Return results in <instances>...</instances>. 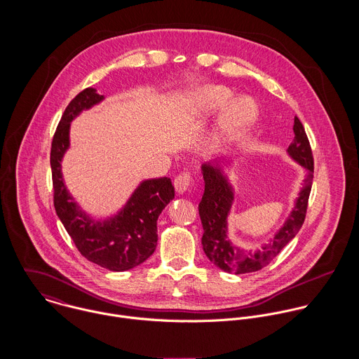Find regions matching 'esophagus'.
<instances>
[{
  "mask_svg": "<svg viewBox=\"0 0 359 359\" xmlns=\"http://www.w3.org/2000/svg\"><path fill=\"white\" fill-rule=\"evenodd\" d=\"M174 187H175L177 194H180V195L185 194V192L192 187V177H191V174H188V172L180 174V175L174 180Z\"/></svg>",
  "mask_w": 359,
  "mask_h": 359,
  "instance_id": "obj_1",
  "label": "esophagus"
}]
</instances>
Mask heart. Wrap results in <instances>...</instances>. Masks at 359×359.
I'll list each match as a JSON object with an SVG mask.
<instances>
[{
  "instance_id": "heart-1",
  "label": "heart",
  "mask_w": 359,
  "mask_h": 359,
  "mask_svg": "<svg viewBox=\"0 0 359 359\" xmlns=\"http://www.w3.org/2000/svg\"><path fill=\"white\" fill-rule=\"evenodd\" d=\"M229 88L215 84H205L191 90L185 97V114L188 117H205L217 111L229 101ZM257 104L249 97H241L229 103L217 120L210 137L208 147L222 151L243 137L256 121Z\"/></svg>"
}]
</instances>
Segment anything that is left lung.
I'll return each instance as SVG.
<instances>
[{
    "label": "left lung",
    "instance_id": "1",
    "mask_svg": "<svg viewBox=\"0 0 359 359\" xmlns=\"http://www.w3.org/2000/svg\"><path fill=\"white\" fill-rule=\"evenodd\" d=\"M294 140L287 148V154L304 170L306 175L290 214L268 243L257 250H243L229 239L228 217L235 202V189L224 167L233 158H221L202 164L205 194L199 203V215L203 225L202 246L205 256L218 268L235 275L256 272L268 265L300 231L306 212L313 178V158L302 121L294 117Z\"/></svg>",
    "mask_w": 359,
    "mask_h": 359
}]
</instances>
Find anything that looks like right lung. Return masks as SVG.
Returning <instances> with one entry per match:
<instances>
[{
	"mask_svg": "<svg viewBox=\"0 0 359 359\" xmlns=\"http://www.w3.org/2000/svg\"><path fill=\"white\" fill-rule=\"evenodd\" d=\"M95 88L81 91L67 104L55 131L51 147L53 205L59 219L79 252L109 271L131 269L154 255L157 246V218L174 199V187L167 177L142 181L126 205L111 217L97 219L84 211L67 191L62 160L70 148L72 121L84 110L102 102Z\"/></svg>",
	"mask_w": 359,
	"mask_h": 359,
	"instance_id": "1",
	"label": "right lung"
}]
</instances>
